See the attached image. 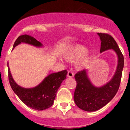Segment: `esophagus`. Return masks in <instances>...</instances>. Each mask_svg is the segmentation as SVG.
<instances>
[{
	"mask_svg": "<svg viewBox=\"0 0 130 130\" xmlns=\"http://www.w3.org/2000/svg\"><path fill=\"white\" fill-rule=\"evenodd\" d=\"M67 76L69 77H73L74 76V73L72 70H69V71H68Z\"/></svg>",
	"mask_w": 130,
	"mask_h": 130,
	"instance_id": "1",
	"label": "esophagus"
}]
</instances>
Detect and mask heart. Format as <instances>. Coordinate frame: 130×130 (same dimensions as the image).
I'll return each mask as SVG.
<instances>
[{"label": "heart", "instance_id": "obj_1", "mask_svg": "<svg viewBox=\"0 0 130 130\" xmlns=\"http://www.w3.org/2000/svg\"><path fill=\"white\" fill-rule=\"evenodd\" d=\"M91 56V52L87 48L80 44H75L72 46L65 53V59L69 61H77L76 67L77 69H82L86 66L89 61Z\"/></svg>", "mask_w": 130, "mask_h": 130}]
</instances>
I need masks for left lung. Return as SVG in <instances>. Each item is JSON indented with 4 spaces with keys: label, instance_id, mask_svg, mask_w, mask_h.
I'll return each instance as SVG.
<instances>
[{
    "label": "left lung",
    "instance_id": "8db88e82",
    "mask_svg": "<svg viewBox=\"0 0 130 130\" xmlns=\"http://www.w3.org/2000/svg\"><path fill=\"white\" fill-rule=\"evenodd\" d=\"M101 41L100 52L112 49L118 57L117 69L112 79L104 86L96 87L88 78L86 70L75 75L77 86L73 99L76 105L86 111H95L106 106L117 93L121 83L124 57L115 39L106 33H98Z\"/></svg>",
    "mask_w": 130,
    "mask_h": 130
}]
</instances>
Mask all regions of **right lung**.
<instances>
[{"label":"right lung","mask_w":130,"mask_h":130,"mask_svg":"<svg viewBox=\"0 0 130 130\" xmlns=\"http://www.w3.org/2000/svg\"><path fill=\"white\" fill-rule=\"evenodd\" d=\"M21 43H26L35 46H41L42 44L35 38L27 35H21L14 43L13 48ZM8 77L10 87L19 99L28 107L38 110L46 109L53 105L55 99L58 89L61 82L66 78L67 71L62 70L57 73H53L46 77L44 80L36 87L31 89H26L18 86L10 73L8 66Z\"/></svg>","instance_id":"1"}]
</instances>
